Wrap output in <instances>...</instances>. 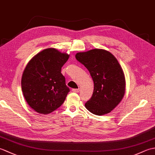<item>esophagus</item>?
<instances>
[{
	"label": "esophagus",
	"mask_w": 155,
	"mask_h": 155,
	"mask_svg": "<svg viewBox=\"0 0 155 155\" xmlns=\"http://www.w3.org/2000/svg\"><path fill=\"white\" fill-rule=\"evenodd\" d=\"M72 91H73L74 93H78V92L80 91V88H73Z\"/></svg>",
	"instance_id": "obj_1"
}]
</instances>
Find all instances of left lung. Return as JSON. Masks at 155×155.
<instances>
[{
    "label": "left lung",
    "instance_id": "8db88e82",
    "mask_svg": "<svg viewBox=\"0 0 155 155\" xmlns=\"http://www.w3.org/2000/svg\"><path fill=\"white\" fill-rule=\"evenodd\" d=\"M75 57L88 69L94 82L93 96L85 107L98 116L109 113L120 103L126 87L117 59L110 52L98 48L77 52Z\"/></svg>",
    "mask_w": 155,
    "mask_h": 155
}]
</instances>
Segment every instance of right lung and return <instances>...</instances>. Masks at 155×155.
Returning a JSON list of instances; mask_svg holds the SVG:
<instances>
[{
  "label": "right lung",
  "mask_w": 155,
  "mask_h": 155,
  "mask_svg": "<svg viewBox=\"0 0 155 155\" xmlns=\"http://www.w3.org/2000/svg\"><path fill=\"white\" fill-rule=\"evenodd\" d=\"M69 54L49 48L32 57L23 71L21 87L28 104L38 113L49 114L65 101L69 88L61 68Z\"/></svg>",
  "instance_id": "add662e5"
}]
</instances>
